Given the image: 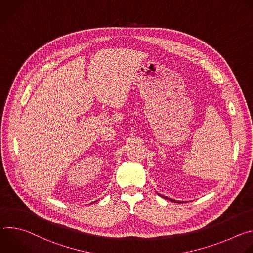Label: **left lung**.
Here are the masks:
<instances>
[{
    "label": "left lung",
    "instance_id": "left-lung-1",
    "mask_svg": "<svg viewBox=\"0 0 253 253\" xmlns=\"http://www.w3.org/2000/svg\"><path fill=\"white\" fill-rule=\"evenodd\" d=\"M158 195H160L161 197H163V198H165V199H167V200H171V201H173V202H176V203H181V202H183V201H179V200H175V199L169 198V197H167V196H163V195H161V194H159V193H158Z\"/></svg>",
    "mask_w": 253,
    "mask_h": 253
}]
</instances>
